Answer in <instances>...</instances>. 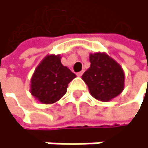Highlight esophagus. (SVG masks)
Returning <instances> with one entry per match:
<instances>
[{
  "mask_svg": "<svg viewBox=\"0 0 148 148\" xmlns=\"http://www.w3.org/2000/svg\"><path fill=\"white\" fill-rule=\"evenodd\" d=\"M83 73H84L83 71H81V72L77 73H76V75H77V76H78V77H81V76H82V75H83Z\"/></svg>",
  "mask_w": 148,
  "mask_h": 148,
  "instance_id": "esophagus-1",
  "label": "esophagus"
}]
</instances>
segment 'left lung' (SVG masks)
I'll list each match as a JSON object with an SVG mask.
<instances>
[{
  "instance_id": "obj_1",
  "label": "left lung",
  "mask_w": 148,
  "mask_h": 148,
  "mask_svg": "<svg viewBox=\"0 0 148 148\" xmlns=\"http://www.w3.org/2000/svg\"><path fill=\"white\" fill-rule=\"evenodd\" d=\"M90 67L83 73L82 80L90 95L100 101H109L122 93L125 73L122 66L105 52L90 53Z\"/></svg>"
}]
</instances>
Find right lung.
<instances>
[{
	"instance_id": "obj_1",
	"label": "right lung",
	"mask_w": 148,
	"mask_h": 148,
	"mask_svg": "<svg viewBox=\"0 0 148 148\" xmlns=\"http://www.w3.org/2000/svg\"><path fill=\"white\" fill-rule=\"evenodd\" d=\"M60 54H47L38 64L30 81V93L41 104H53L66 93L68 83L76 77L61 64Z\"/></svg>"
}]
</instances>
